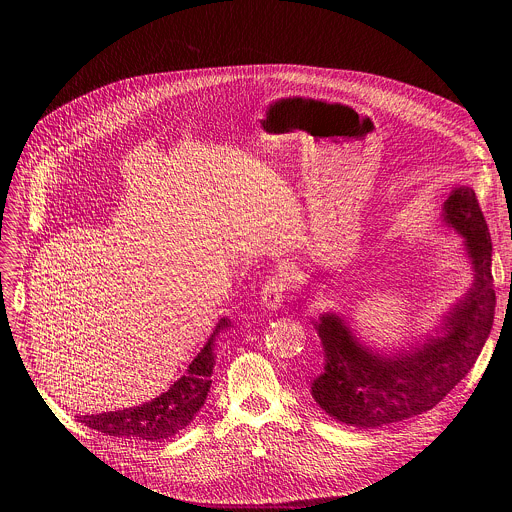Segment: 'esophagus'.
Returning a JSON list of instances; mask_svg holds the SVG:
<instances>
[{
	"label": "esophagus",
	"mask_w": 512,
	"mask_h": 512,
	"mask_svg": "<svg viewBox=\"0 0 512 512\" xmlns=\"http://www.w3.org/2000/svg\"><path fill=\"white\" fill-rule=\"evenodd\" d=\"M285 300V279L281 275H271L261 291V302L269 312H275L283 306Z\"/></svg>",
	"instance_id": "1"
}]
</instances>
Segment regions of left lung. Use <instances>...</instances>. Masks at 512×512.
I'll list each match as a JSON object with an SVG mask.
<instances>
[{
    "instance_id": "obj_1",
    "label": "left lung",
    "mask_w": 512,
    "mask_h": 512,
    "mask_svg": "<svg viewBox=\"0 0 512 512\" xmlns=\"http://www.w3.org/2000/svg\"><path fill=\"white\" fill-rule=\"evenodd\" d=\"M442 221L462 237L474 279L442 316L435 336L411 342L409 348L379 352L360 342L336 312H324L314 320L324 369L312 381V397L330 417L369 429L421 415L474 367L492 330L496 294L490 233L472 188L458 186L450 192Z\"/></svg>"
}]
</instances>
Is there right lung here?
Instances as JSON below:
<instances>
[{
    "instance_id": "1",
    "label": "right lung",
    "mask_w": 512,
    "mask_h": 512,
    "mask_svg": "<svg viewBox=\"0 0 512 512\" xmlns=\"http://www.w3.org/2000/svg\"><path fill=\"white\" fill-rule=\"evenodd\" d=\"M231 328L229 318H221L200 348L196 358L188 364L186 375H182L166 393L160 397L121 411H109L99 415H79L77 419L91 429L105 435L121 437L131 442H164L184 431L202 409L206 395L210 391V375L214 369V342L223 330Z\"/></svg>"
}]
</instances>
